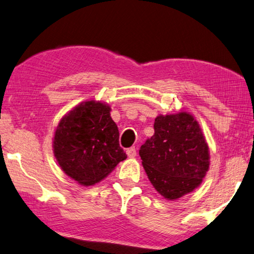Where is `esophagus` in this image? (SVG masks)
<instances>
[{
    "instance_id": "esophagus-1",
    "label": "esophagus",
    "mask_w": 254,
    "mask_h": 254,
    "mask_svg": "<svg viewBox=\"0 0 254 254\" xmlns=\"http://www.w3.org/2000/svg\"><path fill=\"white\" fill-rule=\"evenodd\" d=\"M127 155L130 157V158H133V157L136 156V150H135V147H131L127 149Z\"/></svg>"
}]
</instances>
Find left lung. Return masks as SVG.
<instances>
[{"mask_svg":"<svg viewBox=\"0 0 254 254\" xmlns=\"http://www.w3.org/2000/svg\"><path fill=\"white\" fill-rule=\"evenodd\" d=\"M155 134L139 150L158 193L175 200L198 188L209 168V148L200 127L185 112L157 116Z\"/></svg>","mask_w":254,"mask_h":254,"instance_id":"1","label":"left lung"}]
</instances>
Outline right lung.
Masks as SVG:
<instances>
[{
	"instance_id": "1",
	"label": "right lung",
	"mask_w": 254,
	"mask_h": 254,
	"mask_svg": "<svg viewBox=\"0 0 254 254\" xmlns=\"http://www.w3.org/2000/svg\"><path fill=\"white\" fill-rule=\"evenodd\" d=\"M111 107L95 100L81 103L60 121L53 148L60 167L81 185L105 179L127 158Z\"/></svg>"
}]
</instances>
